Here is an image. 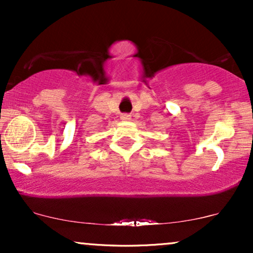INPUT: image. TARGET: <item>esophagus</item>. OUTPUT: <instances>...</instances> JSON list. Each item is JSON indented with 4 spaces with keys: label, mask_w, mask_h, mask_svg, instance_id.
I'll return each instance as SVG.
<instances>
[{
    "label": "esophagus",
    "mask_w": 253,
    "mask_h": 253,
    "mask_svg": "<svg viewBox=\"0 0 253 253\" xmlns=\"http://www.w3.org/2000/svg\"><path fill=\"white\" fill-rule=\"evenodd\" d=\"M130 118H132V117H130L129 114H123V115H121V120H123V121H129Z\"/></svg>",
    "instance_id": "obj_1"
}]
</instances>
